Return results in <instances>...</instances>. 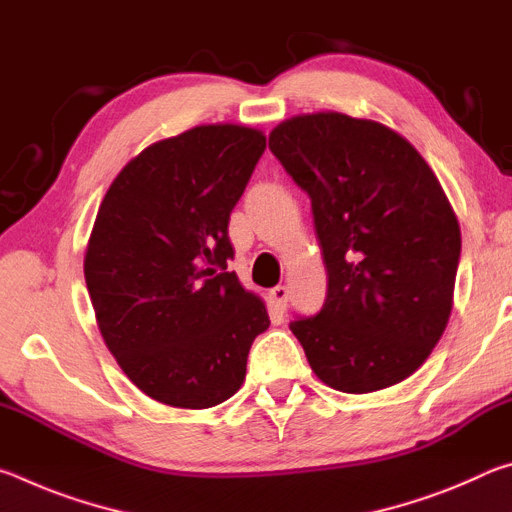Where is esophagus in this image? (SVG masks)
<instances>
[{"label":"esophagus","mask_w":512,"mask_h":512,"mask_svg":"<svg viewBox=\"0 0 512 512\" xmlns=\"http://www.w3.org/2000/svg\"><path fill=\"white\" fill-rule=\"evenodd\" d=\"M268 298H271L273 307L277 311H284L289 305V289L287 287H275V289H271V293H268Z\"/></svg>","instance_id":"obj_1"}]
</instances>
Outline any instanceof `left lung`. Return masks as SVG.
I'll use <instances>...</instances> for the list:
<instances>
[{
	"instance_id": "1",
	"label": "left lung",
	"mask_w": 512,
	"mask_h": 512,
	"mask_svg": "<svg viewBox=\"0 0 512 512\" xmlns=\"http://www.w3.org/2000/svg\"><path fill=\"white\" fill-rule=\"evenodd\" d=\"M268 149L311 198L327 268L323 309L289 325L311 370L343 393L400 384L452 314L461 228L436 173L388 126L341 112L282 121Z\"/></svg>"
}]
</instances>
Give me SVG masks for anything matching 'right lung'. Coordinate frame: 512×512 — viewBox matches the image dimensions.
<instances>
[{"label": "right lung", "mask_w": 512, "mask_h": 512, "mask_svg": "<svg viewBox=\"0 0 512 512\" xmlns=\"http://www.w3.org/2000/svg\"><path fill=\"white\" fill-rule=\"evenodd\" d=\"M266 137L235 124L155 142L119 171L83 271L103 341L153 400L210 409L235 395L264 302L241 287L228 223Z\"/></svg>", "instance_id": "add662e5"}]
</instances>
